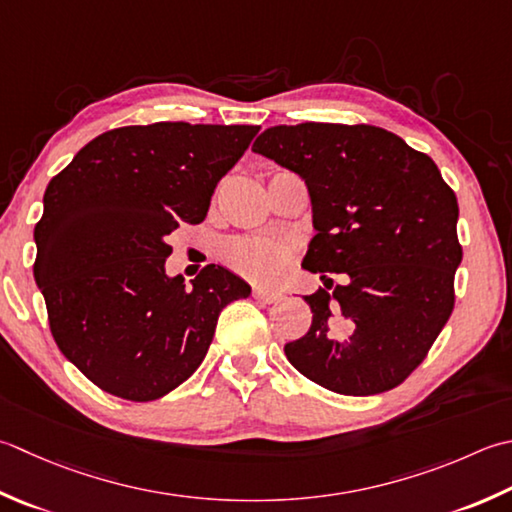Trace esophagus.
Returning <instances> with one entry per match:
<instances>
[{
	"instance_id": "34e87169",
	"label": "esophagus",
	"mask_w": 512,
	"mask_h": 512,
	"mask_svg": "<svg viewBox=\"0 0 512 512\" xmlns=\"http://www.w3.org/2000/svg\"><path fill=\"white\" fill-rule=\"evenodd\" d=\"M253 297L262 304H273L279 299V293L277 290H268V288H253Z\"/></svg>"
}]
</instances>
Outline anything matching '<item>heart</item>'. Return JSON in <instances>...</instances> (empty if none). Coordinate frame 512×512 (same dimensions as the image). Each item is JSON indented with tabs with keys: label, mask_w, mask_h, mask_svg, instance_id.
Returning <instances> with one entry per match:
<instances>
[{
	"label": "heart",
	"mask_w": 512,
	"mask_h": 512,
	"mask_svg": "<svg viewBox=\"0 0 512 512\" xmlns=\"http://www.w3.org/2000/svg\"><path fill=\"white\" fill-rule=\"evenodd\" d=\"M224 257L228 266L235 268L239 275L257 279V282H270L284 268V253L266 239H235L226 246Z\"/></svg>",
	"instance_id": "obj_1"
}]
</instances>
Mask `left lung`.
I'll return each instance as SVG.
<instances>
[{"instance_id":"left-lung-1","label":"left lung","mask_w":512,"mask_h":512,"mask_svg":"<svg viewBox=\"0 0 512 512\" xmlns=\"http://www.w3.org/2000/svg\"><path fill=\"white\" fill-rule=\"evenodd\" d=\"M253 150L304 179L313 226L304 268L313 324L284 346L310 382L377 395L424 362L455 306L457 197L433 159L368 124L273 126ZM328 272L345 282L332 286Z\"/></svg>"}]
</instances>
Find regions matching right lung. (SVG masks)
<instances>
[{"label": "right lung", "instance_id": "right-lung-1", "mask_svg": "<svg viewBox=\"0 0 512 512\" xmlns=\"http://www.w3.org/2000/svg\"><path fill=\"white\" fill-rule=\"evenodd\" d=\"M259 126L157 122L95 137L50 179L35 282L68 362L106 393L153 402L195 373L217 317L250 286L210 264L166 277L168 235L199 224Z\"/></svg>", "mask_w": 512, "mask_h": 512}]
</instances>
